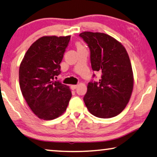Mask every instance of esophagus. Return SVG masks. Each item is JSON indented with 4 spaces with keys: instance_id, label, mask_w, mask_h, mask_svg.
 <instances>
[{
    "instance_id": "34e87169",
    "label": "esophagus",
    "mask_w": 157,
    "mask_h": 157,
    "mask_svg": "<svg viewBox=\"0 0 157 157\" xmlns=\"http://www.w3.org/2000/svg\"><path fill=\"white\" fill-rule=\"evenodd\" d=\"M70 87H71L72 90H75L77 87H78V85H70Z\"/></svg>"
}]
</instances>
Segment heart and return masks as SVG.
<instances>
[{
    "label": "heart",
    "mask_w": 157,
    "mask_h": 157,
    "mask_svg": "<svg viewBox=\"0 0 157 157\" xmlns=\"http://www.w3.org/2000/svg\"><path fill=\"white\" fill-rule=\"evenodd\" d=\"M76 45H77V48H78V49H79V48H83V46L81 45L80 43H78L76 44Z\"/></svg>",
    "instance_id": "heart-1"
}]
</instances>
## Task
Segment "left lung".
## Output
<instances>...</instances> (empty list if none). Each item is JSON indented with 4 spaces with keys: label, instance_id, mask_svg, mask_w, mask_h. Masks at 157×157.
I'll return each mask as SVG.
<instances>
[{
    "label": "left lung",
    "instance_id": "obj_1",
    "mask_svg": "<svg viewBox=\"0 0 157 157\" xmlns=\"http://www.w3.org/2000/svg\"><path fill=\"white\" fill-rule=\"evenodd\" d=\"M79 36L90 48L92 70L101 72L98 82L88 83L83 99L86 107L97 117H114L126 107L133 90L129 55L122 43L107 34L83 32Z\"/></svg>",
    "mask_w": 157,
    "mask_h": 157
}]
</instances>
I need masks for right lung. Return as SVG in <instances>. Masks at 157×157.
<instances>
[{
    "mask_svg": "<svg viewBox=\"0 0 157 157\" xmlns=\"http://www.w3.org/2000/svg\"><path fill=\"white\" fill-rule=\"evenodd\" d=\"M70 35L43 36L32 44L19 68L20 87L28 105L37 117L51 120L65 112L72 92L54 78L60 73L59 64Z\"/></svg>",
    "mask_w": 157,
    "mask_h": 157,
    "instance_id": "add662e5",
    "label": "right lung"
}]
</instances>
